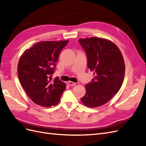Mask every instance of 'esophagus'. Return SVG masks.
I'll return each instance as SVG.
<instances>
[{
  "label": "esophagus",
  "mask_w": 146,
  "mask_h": 146,
  "mask_svg": "<svg viewBox=\"0 0 146 146\" xmlns=\"http://www.w3.org/2000/svg\"><path fill=\"white\" fill-rule=\"evenodd\" d=\"M68 85H69V86H74V85H76V83H74V82H68Z\"/></svg>",
  "instance_id": "esophagus-1"
}]
</instances>
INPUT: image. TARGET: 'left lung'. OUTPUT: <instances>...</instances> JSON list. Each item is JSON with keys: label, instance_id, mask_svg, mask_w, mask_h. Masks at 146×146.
<instances>
[{"label": "left lung", "instance_id": "1", "mask_svg": "<svg viewBox=\"0 0 146 146\" xmlns=\"http://www.w3.org/2000/svg\"><path fill=\"white\" fill-rule=\"evenodd\" d=\"M87 56V65L94 78L86 85L81 99L87 107L94 108L107 103L120 89L124 79L125 63L116 44L98 37L78 40Z\"/></svg>", "mask_w": 146, "mask_h": 146}]
</instances>
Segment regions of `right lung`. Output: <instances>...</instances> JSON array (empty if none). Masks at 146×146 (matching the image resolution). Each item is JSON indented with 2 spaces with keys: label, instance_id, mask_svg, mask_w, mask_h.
I'll return each mask as SVG.
<instances>
[{
  "label": "right lung",
  "instance_id": "add662e5",
  "mask_svg": "<svg viewBox=\"0 0 146 146\" xmlns=\"http://www.w3.org/2000/svg\"><path fill=\"white\" fill-rule=\"evenodd\" d=\"M68 40L41 41L25 50L20 57L17 75L22 86L34 103L45 107L58 104L66 84L52 79L56 63Z\"/></svg>",
  "mask_w": 146,
  "mask_h": 146
}]
</instances>
